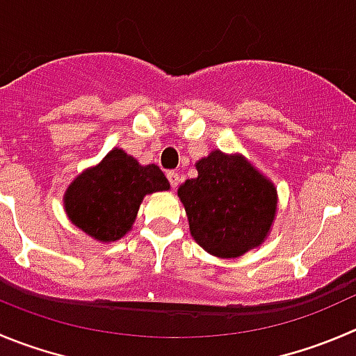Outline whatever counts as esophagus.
I'll use <instances>...</instances> for the list:
<instances>
[{
    "mask_svg": "<svg viewBox=\"0 0 356 356\" xmlns=\"http://www.w3.org/2000/svg\"><path fill=\"white\" fill-rule=\"evenodd\" d=\"M168 180H169V184H171V187L176 188L178 185H180V175H178L176 171H169L168 172Z\"/></svg>",
    "mask_w": 356,
    "mask_h": 356,
    "instance_id": "1",
    "label": "esophagus"
}]
</instances>
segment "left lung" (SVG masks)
<instances>
[{"mask_svg": "<svg viewBox=\"0 0 356 356\" xmlns=\"http://www.w3.org/2000/svg\"><path fill=\"white\" fill-rule=\"evenodd\" d=\"M197 178L178 188L188 229L202 250L220 259H238L270 234L277 192L241 154H211L195 162Z\"/></svg>", "mask_w": 356, "mask_h": 356, "instance_id": "1", "label": "left lung"}]
</instances>
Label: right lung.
I'll list each match as a JSON object with an SVG mask.
<instances>
[{
  "mask_svg": "<svg viewBox=\"0 0 356 356\" xmlns=\"http://www.w3.org/2000/svg\"><path fill=\"white\" fill-rule=\"evenodd\" d=\"M169 191L159 165H141L122 148L80 172L64 192V211L74 227L99 243H113L133 229L143 197Z\"/></svg>",
  "mask_w": 356,
  "mask_h": 356,
  "instance_id": "1",
  "label": "right lung"
}]
</instances>
